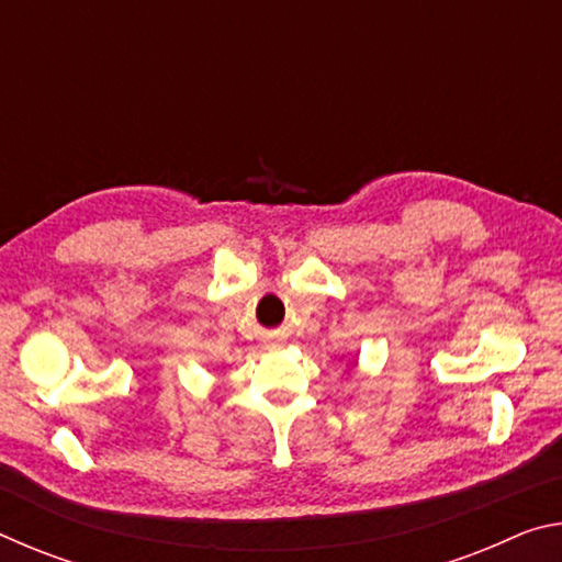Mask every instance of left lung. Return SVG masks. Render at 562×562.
<instances>
[{"mask_svg":"<svg viewBox=\"0 0 562 562\" xmlns=\"http://www.w3.org/2000/svg\"><path fill=\"white\" fill-rule=\"evenodd\" d=\"M351 367H357V359H355V361H351Z\"/></svg>","mask_w":562,"mask_h":562,"instance_id":"obj_1","label":"left lung"}]
</instances>
